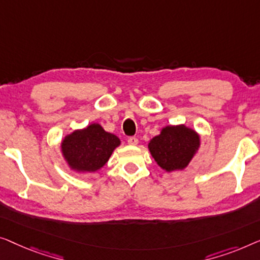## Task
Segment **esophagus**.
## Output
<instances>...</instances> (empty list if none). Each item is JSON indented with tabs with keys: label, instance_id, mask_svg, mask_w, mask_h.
<instances>
[{
	"label": "esophagus",
	"instance_id": "obj_1",
	"mask_svg": "<svg viewBox=\"0 0 260 260\" xmlns=\"http://www.w3.org/2000/svg\"><path fill=\"white\" fill-rule=\"evenodd\" d=\"M127 142H128V145H131V146H135V145H138L139 141L135 137H131V138L127 139Z\"/></svg>",
	"mask_w": 260,
	"mask_h": 260
}]
</instances>
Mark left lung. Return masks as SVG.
Here are the masks:
<instances>
[{"mask_svg":"<svg viewBox=\"0 0 260 260\" xmlns=\"http://www.w3.org/2000/svg\"><path fill=\"white\" fill-rule=\"evenodd\" d=\"M200 137L185 125L166 126L149 141L148 149L155 162L166 172L187 167L199 149Z\"/></svg>","mask_w":260,"mask_h":260,"instance_id":"8db88e82","label":"left lung"}]
</instances>
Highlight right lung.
<instances>
[{"label": "right lung", "instance_id": "obj_1", "mask_svg": "<svg viewBox=\"0 0 260 260\" xmlns=\"http://www.w3.org/2000/svg\"><path fill=\"white\" fill-rule=\"evenodd\" d=\"M120 145L116 135L106 132L99 123L66 135L61 152L68 166L76 172H96L111 158Z\"/></svg>", "mask_w": 260, "mask_h": 260}]
</instances>
